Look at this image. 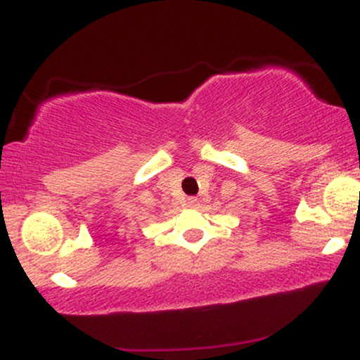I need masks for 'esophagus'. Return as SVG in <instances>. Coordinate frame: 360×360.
I'll return each mask as SVG.
<instances>
[{
	"label": "esophagus",
	"instance_id": "esophagus-1",
	"mask_svg": "<svg viewBox=\"0 0 360 360\" xmlns=\"http://www.w3.org/2000/svg\"><path fill=\"white\" fill-rule=\"evenodd\" d=\"M188 206H196V200H194V198H188Z\"/></svg>",
	"mask_w": 360,
	"mask_h": 360
}]
</instances>
